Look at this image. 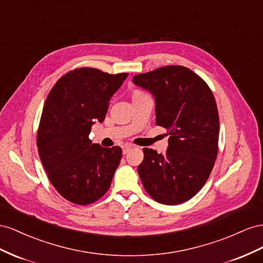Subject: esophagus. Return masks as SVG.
Wrapping results in <instances>:
<instances>
[{"instance_id":"esophagus-1","label":"esophagus","mask_w":263,"mask_h":263,"mask_svg":"<svg viewBox=\"0 0 263 263\" xmlns=\"http://www.w3.org/2000/svg\"><path fill=\"white\" fill-rule=\"evenodd\" d=\"M132 145L131 144H125V145H123L122 146V153L123 154H126L127 152H129L130 151V149H132Z\"/></svg>"}]
</instances>
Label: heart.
<instances>
[{
    "mask_svg": "<svg viewBox=\"0 0 263 263\" xmlns=\"http://www.w3.org/2000/svg\"><path fill=\"white\" fill-rule=\"evenodd\" d=\"M140 95H143L142 92H140V91H136L133 93V97H137V96H140Z\"/></svg>",
    "mask_w": 263,
    "mask_h": 263,
    "instance_id": "b5f03b06",
    "label": "heart"
}]
</instances>
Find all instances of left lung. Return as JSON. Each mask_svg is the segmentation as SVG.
<instances>
[{"mask_svg":"<svg viewBox=\"0 0 263 263\" xmlns=\"http://www.w3.org/2000/svg\"><path fill=\"white\" fill-rule=\"evenodd\" d=\"M133 84L154 97L156 125L170 134L165 154L143 148L138 173L147 194L164 205L195 196L211 175L218 152L219 116L211 88L183 66L136 74Z\"/></svg>","mask_w":263,"mask_h":263,"instance_id":"1","label":"left lung"}]
</instances>
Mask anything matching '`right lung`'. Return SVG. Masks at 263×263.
Wrapping results in <instances>:
<instances>
[{"label": "right lung", "mask_w": 263, "mask_h": 263, "mask_svg": "<svg viewBox=\"0 0 263 263\" xmlns=\"http://www.w3.org/2000/svg\"><path fill=\"white\" fill-rule=\"evenodd\" d=\"M126 77L95 68L74 69L56 82L44 104L39 154L52 186L73 204L95 202L111 185L122 149L92 143L89 133L106 118L111 97Z\"/></svg>", "instance_id": "obj_1"}]
</instances>
